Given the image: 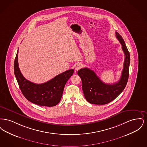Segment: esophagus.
<instances>
[{"label":"esophagus","instance_id":"esophagus-1","mask_svg":"<svg viewBox=\"0 0 147 147\" xmlns=\"http://www.w3.org/2000/svg\"><path fill=\"white\" fill-rule=\"evenodd\" d=\"M82 64L80 63H78L75 65V70L76 71H78L80 68H82Z\"/></svg>","mask_w":147,"mask_h":147}]
</instances>
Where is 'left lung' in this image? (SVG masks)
Instances as JSON below:
<instances>
[{
	"label": "left lung",
	"mask_w": 147,
	"mask_h": 147,
	"mask_svg": "<svg viewBox=\"0 0 147 147\" xmlns=\"http://www.w3.org/2000/svg\"><path fill=\"white\" fill-rule=\"evenodd\" d=\"M116 36L122 45L125 53L123 69L119 82L115 84H105L96 73L88 68L78 70V74L82 81V89L85 99L90 104L105 105L115 100L124 90L129 77L130 55L122 36L117 32Z\"/></svg>",
	"instance_id": "left-lung-1"
}]
</instances>
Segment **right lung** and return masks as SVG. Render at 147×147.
I'll return each instance as SVG.
<instances>
[{"label": "right lung", "mask_w": 147, "mask_h": 147, "mask_svg": "<svg viewBox=\"0 0 147 147\" xmlns=\"http://www.w3.org/2000/svg\"><path fill=\"white\" fill-rule=\"evenodd\" d=\"M18 51L14 61L15 76L22 94L29 101L40 106L51 107L57 105L62 96L64 86L74 73L67 70L42 84H35L26 79L19 68Z\"/></svg>", "instance_id": "1"}]
</instances>
